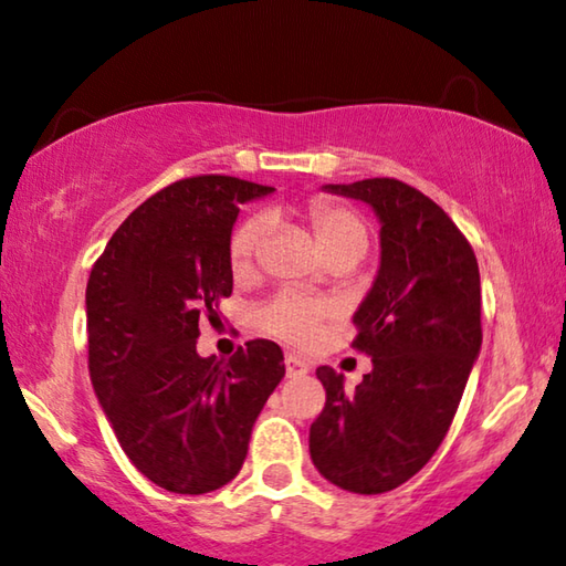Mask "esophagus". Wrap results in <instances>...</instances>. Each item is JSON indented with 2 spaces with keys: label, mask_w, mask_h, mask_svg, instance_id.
Instances as JSON below:
<instances>
[{
  "label": "esophagus",
  "mask_w": 566,
  "mask_h": 566,
  "mask_svg": "<svg viewBox=\"0 0 566 566\" xmlns=\"http://www.w3.org/2000/svg\"><path fill=\"white\" fill-rule=\"evenodd\" d=\"M284 365H287V378H303V375L311 373V361L300 357V354H287Z\"/></svg>",
  "instance_id": "obj_1"
}]
</instances>
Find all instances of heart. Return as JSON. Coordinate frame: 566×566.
Returning a JSON list of instances; mask_svg holds the SVG:
<instances>
[{"label": "heart", "instance_id": "1", "mask_svg": "<svg viewBox=\"0 0 566 566\" xmlns=\"http://www.w3.org/2000/svg\"><path fill=\"white\" fill-rule=\"evenodd\" d=\"M307 214H311L315 240H318L321 251L326 255L344 251V248H354V251L361 253L367 251V228L361 217L354 214L352 209L336 207L331 201H313ZM263 235H266V220L259 214L248 217L238 224L230 238V266L235 274L251 269L255 253L263 243ZM326 318H331L328 303L292 295V292H282L259 311L261 328L292 344L313 342Z\"/></svg>", "mask_w": 566, "mask_h": 566}]
</instances>
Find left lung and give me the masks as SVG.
I'll return each mask as SVG.
<instances>
[{"label":"left lung","mask_w":566,"mask_h":566,"mask_svg":"<svg viewBox=\"0 0 566 566\" xmlns=\"http://www.w3.org/2000/svg\"><path fill=\"white\" fill-rule=\"evenodd\" d=\"M380 222V266L357 313L354 346L373 370L354 394L318 367L326 406L311 424L323 479L380 494L424 469L461 403L481 352V279L469 240L429 196L394 178L328 184Z\"/></svg>","instance_id":"left-lung-1"}]
</instances>
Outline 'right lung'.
<instances>
[{"label":"right lung","mask_w":566,"mask_h":566,"mask_svg":"<svg viewBox=\"0 0 566 566\" xmlns=\"http://www.w3.org/2000/svg\"><path fill=\"white\" fill-rule=\"evenodd\" d=\"M274 188L230 176L178 180L134 209L90 271V380L129 461L176 494L238 476L284 354L253 338L230 361L199 357L201 315L232 295L240 205Z\"/></svg>","instance_id":"add662e5"}]
</instances>
